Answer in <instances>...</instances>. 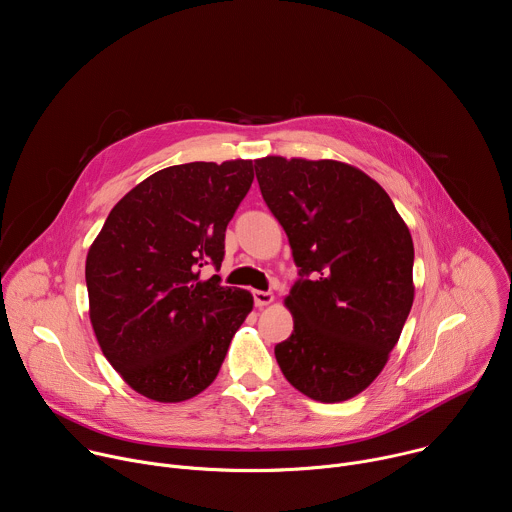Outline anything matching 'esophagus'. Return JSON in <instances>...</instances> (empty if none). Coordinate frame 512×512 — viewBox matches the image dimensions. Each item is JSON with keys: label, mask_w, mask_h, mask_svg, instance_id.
Returning a JSON list of instances; mask_svg holds the SVG:
<instances>
[{"label": "esophagus", "mask_w": 512, "mask_h": 512, "mask_svg": "<svg viewBox=\"0 0 512 512\" xmlns=\"http://www.w3.org/2000/svg\"><path fill=\"white\" fill-rule=\"evenodd\" d=\"M253 298H255V306L257 308H263V306H269V304H273V294L271 291H253Z\"/></svg>", "instance_id": "esophagus-1"}]
</instances>
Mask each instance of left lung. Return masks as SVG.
I'll list each match as a JSON object with an SVG mask.
<instances>
[{"label": "left lung", "instance_id": "1", "mask_svg": "<svg viewBox=\"0 0 512 512\" xmlns=\"http://www.w3.org/2000/svg\"><path fill=\"white\" fill-rule=\"evenodd\" d=\"M255 172L306 277L283 300L294 332L275 346L279 369L314 401H348L381 375L413 306L411 233L350 164L267 156Z\"/></svg>", "mask_w": 512, "mask_h": 512}]
</instances>
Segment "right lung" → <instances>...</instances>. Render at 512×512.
Returning <instances> with one entry per match:
<instances>
[{"instance_id": "obj_1", "label": "right lung", "mask_w": 512, "mask_h": 512, "mask_svg": "<svg viewBox=\"0 0 512 512\" xmlns=\"http://www.w3.org/2000/svg\"><path fill=\"white\" fill-rule=\"evenodd\" d=\"M253 178V160L164 168L113 206L89 247V318L135 393L180 403L221 371L253 296L218 275L202 279L200 267H221L227 225Z\"/></svg>"}]
</instances>
